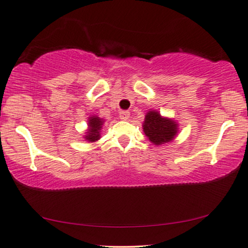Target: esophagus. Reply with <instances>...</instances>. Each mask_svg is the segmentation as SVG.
<instances>
[{
	"label": "esophagus",
	"instance_id": "34e87169",
	"mask_svg": "<svg viewBox=\"0 0 248 248\" xmlns=\"http://www.w3.org/2000/svg\"><path fill=\"white\" fill-rule=\"evenodd\" d=\"M120 119L122 121H127L129 119V112L128 111H121L120 112Z\"/></svg>",
	"mask_w": 248,
	"mask_h": 248
}]
</instances>
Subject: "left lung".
<instances>
[{
	"mask_svg": "<svg viewBox=\"0 0 248 248\" xmlns=\"http://www.w3.org/2000/svg\"><path fill=\"white\" fill-rule=\"evenodd\" d=\"M143 131L154 145H162L175 139L178 124L172 119L163 117L156 111H148L143 123Z\"/></svg>",
	"mask_w": 248,
	"mask_h": 248,
	"instance_id": "8db88e82",
	"label": "left lung"
}]
</instances>
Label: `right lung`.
I'll return each mask as SVG.
<instances>
[{"label": "right lung", "instance_id": "add662e5", "mask_svg": "<svg viewBox=\"0 0 248 248\" xmlns=\"http://www.w3.org/2000/svg\"><path fill=\"white\" fill-rule=\"evenodd\" d=\"M103 124H104V120L100 119V117L94 115L92 117H89V128H87L86 135H84V139L89 140L90 143L96 142L101 137V129Z\"/></svg>", "mask_w": 248, "mask_h": 248}]
</instances>
